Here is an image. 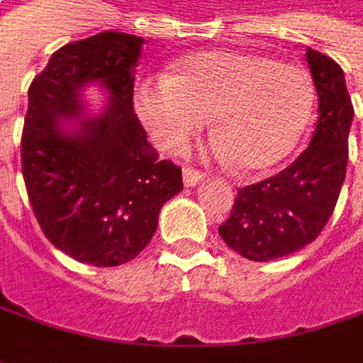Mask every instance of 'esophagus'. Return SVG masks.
<instances>
[{
	"label": "esophagus",
	"mask_w": 363,
	"mask_h": 363,
	"mask_svg": "<svg viewBox=\"0 0 363 363\" xmlns=\"http://www.w3.org/2000/svg\"><path fill=\"white\" fill-rule=\"evenodd\" d=\"M205 179V172H201V170L191 169V167H186V169L182 170V181H184V186H196L199 182Z\"/></svg>",
	"instance_id": "34e87169"
}]
</instances>
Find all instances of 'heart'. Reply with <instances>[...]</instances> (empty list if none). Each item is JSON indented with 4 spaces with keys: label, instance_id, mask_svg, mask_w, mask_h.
I'll list each match as a JSON object with an SVG mask.
<instances>
[{
    "label": "heart",
    "instance_id": "1",
    "mask_svg": "<svg viewBox=\"0 0 363 363\" xmlns=\"http://www.w3.org/2000/svg\"><path fill=\"white\" fill-rule=\"evenodd\" d=\"M134 108L164 150L181 152L211 116L213 155L267 170L289 157L315 110V86L295 64L251 52H196L136 86Z\"/></svg>",
    "mask_w": 363,
    "mask_h": 363
}]
</instances>
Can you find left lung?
<instances>
[{
  "mask_svg": "<svg viewBox=\"0 0 363 363\" xmlns=\"http://www.w3.org/2000/svg\"><path fill=\"white\" fill-rule=\"evenodd\" d=\"M306 57L319 100L311 143L275 177L239 189L231 217L219 227L223 241L251 261H273L315 241L344 184L354 120L344 69L311 48Z\"/></svg>",
  "mask_w": 363,
  "mask_h": 363,
  "instance_id": "left-lung-1",
  "label": "left lung"
}]
</instances>
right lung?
Listing matches in <instances>:
<instances>
[{
  "instance_id": "1",
  "label": "right lung",
  "mask_w": 363,
  "mask_h": 363,
  "mask_svg": "<svg viewBox=\"0 0 363 363\" xmlns=\"http://www.w3.org/2000/svg\"><path fill=\"white\" fill-rule=\"evenodd\" d=\"M143 38L100 32L52 54L28 90L21 172L50 243L72 259L116 267L150 243L162 205L182 191L181 169L160 160L134 114ZM108 104L90 117L84 85Z\"/></svg>"
}]
</instances>
